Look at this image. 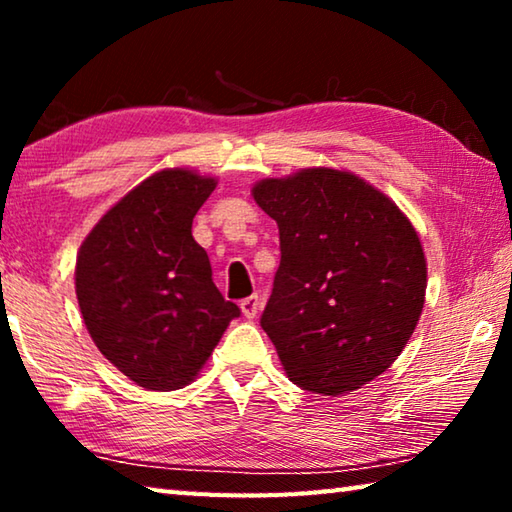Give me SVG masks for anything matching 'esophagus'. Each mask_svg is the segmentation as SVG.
<instances>
[{
    "instance_id": "obj_1",
    "label": "esophagus",
    "mask_w": 512,
    "mask_h": 512,
    "mask_svg": "<svg viewBox=\"0 0 512 512\" xmlns=\"http://www.w3.org/2000/svg\"><path fill=\"white\" fill-rule=\"evenodd\" d=\"M259 309H262V300H259L257 296H250L246 300H241V314H244L246 318L253 320L259 314Z\"/></svg>"
}]
</instances>
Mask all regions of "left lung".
I'll use <instances>...</instances> for the list:
<instances>
[{"instance_id": "1", "label": "left lung", "mask_w": 512, "mask_h": 512, "mask_svg": "<svg viewBox=\"0 0 512 512\" xmlns=\"http://www.w3.org/2000/svg\"><path fill=\"white\" fill-rule=\"evenodd\" d=\"M253 198L280 230L262 327L293 384L357 391L391 368L418 325L427 259L391 198L350 171L266 178Z\"/></svg>"}]
</instances>
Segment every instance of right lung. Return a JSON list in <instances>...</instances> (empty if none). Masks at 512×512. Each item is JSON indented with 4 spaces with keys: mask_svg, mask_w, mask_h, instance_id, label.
<instances>
[{
    "mask_svg": "<svg viewBox=\"0 0 512 512\" xmlns=\"http://www.w3.org/2000/svg\"><path fill=\"white\" fill-rule=\"evenodd\" d=\"M216 178L162 169L101 216L76 257V298L94 345L146 391L198 377L241 311L212 282L192 221Z\"/></svg>",
    "mask_w": 512,
    "mask_h": 512,
    "instance_id": "obj_1",
    "label": "right lung"
}]
</instances>
